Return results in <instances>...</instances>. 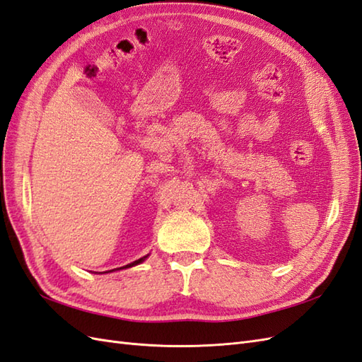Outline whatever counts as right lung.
Segmentation results:
<instances>
[{
    "label": "right lung",
    "mask_w": 362,
    "mask_h": 362,
    "mask_svg": "<svg viewBox=\"0 0 362 362\" xmlns=\"http://www.w3.org/2000/svg\"><path fill=\"white\" fill-rule=\"evenodd\" d=\"M148 257H150V254H146V255H144L142 258H139V260H136V262H133V263H129V264H127V266H122V267H116V269H111V271H105V272H99V274H108V272H115V271H120V269H127V267H132V266H136V264H139V263H142V262H145ZM95 274H98V272H95Z\"/></svg>",
    "instance_id": "right-lung-1"
}]
</instances>
